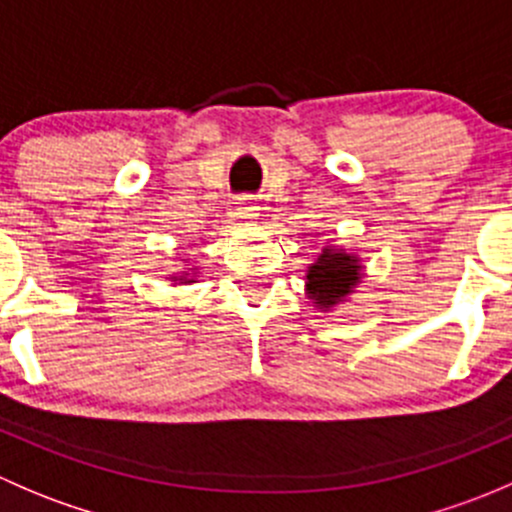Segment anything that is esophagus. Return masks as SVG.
<instances>
[{
	"label": "esophagus",
	"instance_id": "obj_1",
	"mask_svg": "<svg viewBox=\"0 0 512 512\" xmlns=\"http://www.w3.org/2000/svg\"><path fill=\"white\" fill-rule=\"evenodd\" d=\"M235 215L242 220V223H255V220L260 218V208H257L255 203H250V200H240V203H237Z\"/></svg>",
	"mask_w": 512,
	"mask_h": 512
}]
</instances>
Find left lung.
Here are the masks:
<instances>
[{
    "label": "left lung",
    "mask_w": 512,
    "mask_h": 512,
    "mask_svg": "<svg viewBox=\"0 0 512 512\" xmlns=\"http://www.w3.org/2000/svg\"><path fill=\"white\" fill-rule=\"evenodd\" d=\"M359 260L344 250H324L307 270V294L319 309L342 302L359 282Z\"/></svg>",
    "instance_id": "left-lung-1"
}]
</instances>
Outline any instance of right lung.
Masks as SVG:
<instances>
[{"instance_id":"add662e5","label":"right lung","mask_w":512,"mask_h":512,"mask_svg":"<svg viewBox=\"0 0 512 512\" xmlns=\"http://www.w3.org/2000/svg\"><path fill=\"white\" fill-rule=\"evenodd\" d=\"M180 280H183V277H180ZM185 282H188V280H185Z\"/></svg>"}]
</instances>
